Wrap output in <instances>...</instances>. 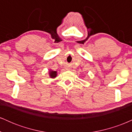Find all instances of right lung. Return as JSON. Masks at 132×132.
<instances>
[{"label": "right lung", "mask_w": 132, "mask_h": 132, "mask_svg": "<svg viewBox=\"0 0 132 132\" xmlns=\"http://www.w3.org/2000/svg\"><path fill=\"white\" fill-rule=\"evenodd\" d=\"M48 74H49L50 78L51 79H54V78H56V76L57 75V72L56 71H53L52 69H49Z\"/></svg>", "instance_id": "1"}]
</instances>
